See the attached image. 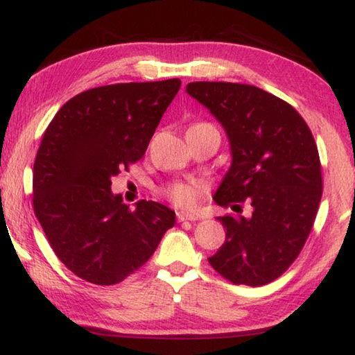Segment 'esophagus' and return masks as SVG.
Segmentation results:
<instances>
[{"label":"esophagus","mask_w":355,"mask_h":355,"mask_svg":"<svg viewBox=\"0 0 355 355\" xmlns=\"http://www.w3.org/2000/svg\"><path fill=\"white\" fill-rule=\"evenodd\" d=\"M177 219H178V222H184V220L194 222V220H197V218H196L194 214L186 213V211H177Z\"/></svg>","instance_id":"1"}]
</instances>
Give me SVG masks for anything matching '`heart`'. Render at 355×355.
<instances>
[{
  "label": "heart",
  "instance_id": "1",
  "mask_svg": "<svg viewBox=\"0 0 355 355\" xmlns=\"http://www.w3.org/2000/svg\"><path fill=\"white\" fill-rule=\"evenodd\" d=\"M202 188L203 186L199 182H178L167 186L164 189V194L167 199L172 200L178 207H191L196 203Z\"/></svg>",
  "mask_w": 355,
  "mask_h": 355
}]
</instances>
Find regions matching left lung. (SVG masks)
Masks as SVG:
<instances>
[{"label":"left lung","instance_id":"8db88e82","mask_svg":"<svg viewBox=\"0 0 355 355\" xmlns=\"http://www.w3.org/2000/svg\"><path fill=\"white\" fill-rule=\"evenodd\" d=\"M186 92L208 107L230 141L232 166L214 202L252 207L249 218H218L225 243L208 261L232 284L266 285L291 266L313 227L322 194L313 135L291 105L250 84L196 81Z\"/></svg>","mask_w":355,"mask_h":355}]
</instances>
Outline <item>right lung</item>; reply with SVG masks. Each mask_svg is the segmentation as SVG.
Returning a JSON list of instances; mask_svg holds the SVG:
<instances>
[{
	"label": "right lung",
	"instance_id": "1",
	"mask_svg": "<svg viewBox=\"0 0 355 355\" xmlns=\"http://www.w3.org/2000/svg\"><path fill=\"white\" fill-rule=\"evenodd\" d=\"M178 78L119 83L70 98L48 125L33 172V207L59 260L94 285H116L146 264L175 213L141 200L131 211L111 178L142 158Z\"/></svg>",
	"mask_w": 355,
	"mask_h": 355
}]
</instances>
